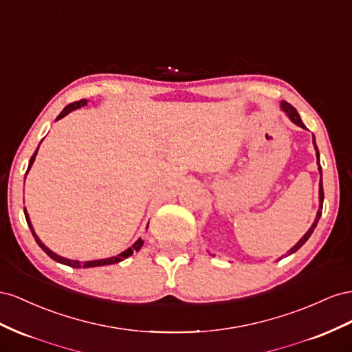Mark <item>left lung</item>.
<instances>
[{"label":"left lung","instance_id":"1","mask_svg":"<svg viewBox=\"0 0 352 352\" xmlns=\"http://www.w3.org/2000/svg\"><path fill=\"white\" fill-rule=\"evenodd\" d=\"M280 106H282V109L285 110V112L289 115V118H290V120H292L294 124H296L298 126H300V128H304V129H307L305 128V125H304V122L302 120H300V118H299V115H298V112H296V109L292 106V104H289L287 102H282L280 103ZM314 147H316V156H317V165H318V170H320V175H321V166H320V155H318V148H317V146H316V140H314ZM318 193H320V209H318V212H317V217H316V221H314V224L311 226V228L308 230V232L305 233V236L299 240V242L289 250L287 252V255H292V254H295L296 250L302 246L307 240L309 239V236L313 234V232H314V228H316V226H317V223H318V219H320V217H321V209H323V200H324V192H323V184H321V178H320V190H318Z\"/></svg>","mask_w":352,"mask_h":352}]
</instances>
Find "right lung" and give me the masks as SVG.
<instances>
[{
	"label": "right lung",
	"mask_w": 352,
	"mask_h": 352,
	"mask_svg": "<svg viewBox=\"0 0 352 352\" xmlns=\"http://www.w3.org/2000/svg\"><path fill=\"white\" fill-rule=\"evenodd\" d=\"M84 104H87V100H84V98H82V100H79V102H75V103H70V104H67V106L63 109V112L57 116V119H56V120L65 118L67 113L72 112V110H75V109H78V107H81V106H84ZM38 148H39V146H38ZM38 148L35 150V153L32 155L31 160H29L28 170L31 169V166H32V164H34L35 156H36V153H38ZM28 170H26V174H28ZM25 217H26V223H28L29 228H31L32 236L35 237L38 246L41 248V249L44 250V252H45L50 258H52V259L57 261V263H60V264H65V265L72 267V268H81V267H82V268H89V267H102V265H109V264H116V263H119V261H122V259L128 258L129 255H133L134 252H138L140 248L143 246V240H142V239H138L137 242L133 245V248H128V249L125 250V252L119 254V255H116V256L106 258V259H98V261H85V263H79V261H74V259H67V258H63V256H58L57 254H54V252H53V250H50V249H48V248L41 242V240L38 239V236L35 234V232H34V227H32V224H31V221H29V217H28V214H26V210H25Z\"/></svg>",
	"instance_id": "1"
}]
</instances>
